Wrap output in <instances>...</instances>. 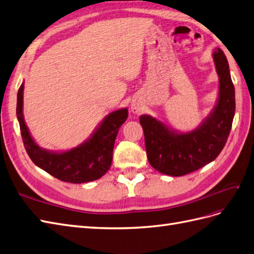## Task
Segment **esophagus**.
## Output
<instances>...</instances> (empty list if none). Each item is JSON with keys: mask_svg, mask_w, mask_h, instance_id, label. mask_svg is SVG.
Segmentation results:
<instances>
[{"mask_svg": "<svg viewBox=\"0 0 254 254\" xmlns=\"http://www.w3.org/2000/svg\"><path fill=\"white\" fill-rule=\"evenodd\" d=\"M131 109L135 115H139L142 112V105L139 103V101H133L131 104Z\"/></svg>", "mask_w": 254, "mask_h": 254, "instance_id": "34e87169", "label": "esophagus"}]
</instances>
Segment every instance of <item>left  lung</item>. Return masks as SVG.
I'll return each instance as SVG.
<instances>
[{
	"label": "left lung",
	"instance_id": "8db88e82",
	"mask_svg": "<svg viewBox=\"0 0 254 254\" xmlns=\"http://www.w3.org/2000/svg\"><path fill=\"white\" fill-rule=\"evenodd\" d=\"M212 58L219 76L216 106L190 132H179L150 115H141L149 163L162 174L178 177L199 170L222 151L235 115V89L224 53L217 48Z\"/></svg>",
	"mask_w": 254,
	"mask_h": 254
}]
</instances>
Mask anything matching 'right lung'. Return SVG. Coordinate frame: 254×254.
I'll list each match as a JSON object with an SVG mask.
<instances>
[{
  "mask_svg": "<svg viewBox=\"0 0 254 254\" xmlns=\"http://www.w3.org/2000/svg\"><path fill=\"white\" fill-rule=\"evenodd\" d=\"M23 89L24 82L17 94V119L24 148L33 163L51 176L70 184L89 183L105 175L112 165L117 134L127 118V108L107 115L90 137L77 147L66 151H50L36 144L25 125Z\"/></svg>",
  "mask_w": 254,
  "mask_h": 254,
  "instance_id": "1",
  "label": "right lung"
}]
</instances>
